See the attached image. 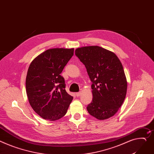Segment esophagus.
<instances>
[{
    "instance_id": "obj_1",
    "label": "esophagus",
    "mask_w": 154,
    "mask_h": 154,
    "mask_svg": "<svg viewBox=\"0 0 154 154\" xmlns=\"http://www.w3.org/2000/svg\"><path fill=\"white\" fill-rule=\"evenodd\" d=\"M81 95V92H76V96L77 97H79Z\"/></svg>"
}]
</instances>
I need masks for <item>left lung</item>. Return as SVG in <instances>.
Returning <instances> with one entry per match:
<instances>
[{
  "label": "left lung",
  "mask_w": 154,
  "mask_h": 154,
  "mask_svg": "<svg viewBox=\"0 0 154 154\" xmlns=\"http://www.w3.org/2000/svg\"><path fill=\"white\" fill-rule=\"evenodd\" d=\"M75 55L83 63L92 84V101L87 110L99 120L119 110L125 99L127 81L123 65L115 53L97 45L78 48Z\"/></svg>",
  "instance_id": "8db88e82"
}]
</instances>
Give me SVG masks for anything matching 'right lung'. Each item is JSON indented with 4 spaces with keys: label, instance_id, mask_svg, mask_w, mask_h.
<instances>
[{
    "label": "right lung",
    "instance_id": "right-lung-1",
    "mask_svg": "<svg viewBox=\"0 0 154 154\" xmlns=\"http://www.w3.org/2000/svg\"><path fill=\"white\" fill-rule=\"evenodd\" d=\"M74 49L54 48L44 51L31 62L26 78L30 105L44 120L55 121L66 113L73 97L65 91L60 73Z\"/></svg>",
    "mask_w": 154,
    "mask_h": 154
}]
</instances>
